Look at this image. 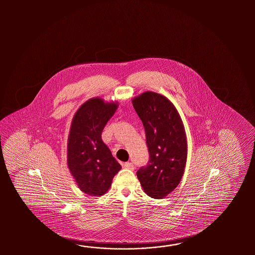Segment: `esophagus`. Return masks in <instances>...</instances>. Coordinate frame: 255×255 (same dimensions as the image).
<instances>
[{"instance_id":"34e87169","label":"esophagus","mask_w":255,"mask_h":255,"mask_svg":"<svg viewBox=\"0 0 255 255\" xmlns=\"http://www.w3.org/2000/svg\"><path fill=\"white\" fill-rule=\"evenodd\" d=\"M123 167L127 168V169H134V166H133V164L130 162H126L125 164L123 165Z\"/></svg>"}]
</instances>
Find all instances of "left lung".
<instances>
[{
  "instance_id": "obj_1",
  "label": "left lung",
  "mask_w": 255,
  "mask_h": 255,
  "mask_svg": "<svg viewBox=\"0 0 255 255\" xmlns=\"http://www.w3.org/2000/svg\"><path fill=\"white\" fill-rule=\"evenodd\" d=\"M145 132L149 161L136 172L147 195L163 199L173 191L184 174L188 144L179 112L168 98L152 91L132 99Z\"/></svg>"
}]
</instances>
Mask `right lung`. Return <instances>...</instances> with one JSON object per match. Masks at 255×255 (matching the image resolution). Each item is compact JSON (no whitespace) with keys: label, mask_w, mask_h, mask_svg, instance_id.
<instances>
[{"label":"right lung","mask_w":255,"mask_h":255,"mask_svg":"<svg viewBox=\"0 0 255 255\" xmlns=\"http://www.w3.org/2000/svg\"><path fill=\"white\" fill-rule=\"evenodd\" d=\"M118 108V101L90 98L82 104L72 120L67 139V166L77 187L87 195H104L121 169L101 137L105 126Z\"/></svg>","instance_id":"add662e5"}]
</instances>
